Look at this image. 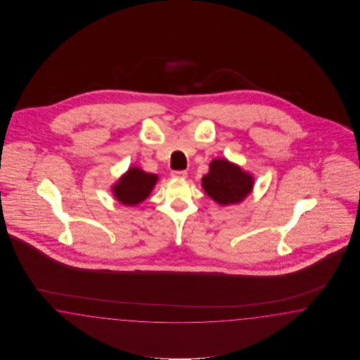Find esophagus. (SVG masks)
<instances>
[{"label":"esophagus","instance_id":"1","mask_svg":"<svg viewBox=\"0 0 360 360\" xmlns=\"http://www.w3.org/2000/svg\"><path fill=\"white\" fill-rule=\"evenodd\" d=\"M171 176L174 179H184V177H186V171L185 169H174L171 172Z\"/></svg>","mask_w":360,"mask_h":360}]
</instances>
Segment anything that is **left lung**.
Wrapping results in <instances>:
<instances>
[{
	"mask_svg": "<svg viewBox=\"0 0 360 360\" xmlns=\"http://www.w3.org/2000/svg\"><path fill=\"white\" fill-rule=\"evenodd\" d=\"M253 179L226 160H214L210 172L202 179V186L220 205L238 203L252 191Z\"/></svg>",
	"mask_w": 360,
	"mask_h": 360,
	"instance_id": "obj_1",
	"label": "left lung"
}]
</instances>
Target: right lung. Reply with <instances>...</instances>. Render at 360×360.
I'll return each instance as SVG.
<instances>
[{"label": "right lung", "instance_id": "add662e5", "mask_svg": "<svg viewBox=\"0 0 360 360\" xmlns=\"http://www.w3.org/2000/svg\"><path fill=\"white\" fill-rule=\"evenodd\" d=\"M157 175L146 174L143 169H130L113 188L115 198L123 205L134 206L143 202L153 189Z\"/></svg>", "mask_w": 360, "mask_h": 360}]
</instances>
